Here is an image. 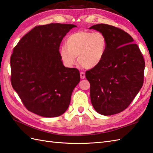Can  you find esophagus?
Listing matches in <instances>:
<instances>
[{"mask_svg":"<svg viewBox=\"0 0 153 153\" xmlns=\"http://www.w3.org/2000/svg\"><path fill=\"white\" fill-rule=\"evenodd\" d=\"M80 77L81 79H85V74L84 72H80Z\"/></svg>","mask_w":153,"mask_h":153,"instance_id":"1","label":"esophagus"}]
</instances>
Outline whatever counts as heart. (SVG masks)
I'll return each instance as SVG.
<instances>
[{"label": "heart", "mask_w": 153, "mask_h": 153, "mask_svg": "<svg viewBox=\"0 0 153 153\" xmlns=\"http://www.w3.org/2000/svg\"><path fill=\"white\" fill-rule=\"evenodd\" d=\"M107 41L100 32L80 30L68 37L66 46L60 48L59 53L64 64L71 67L76 64V56L80 65L87 69L97 67L105 56Z\"/></svg>", "instance_id": "obj_1"}]
</instances>
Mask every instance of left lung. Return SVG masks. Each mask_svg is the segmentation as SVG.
Here are the masks:
<instances>
[{
	"label": "left lung",
	"instance_id": "obj_1",
	"mask_svg": "<svg viewBox=\"0 0 153 153\" xmlns=\"http://www.w3.org/2000/svg\"><path fill=\"white\" fill-rule=\"evenodd\" d=\"M105 35L107 48L99 66L87 71L93 108L104 116L116 114L128 107L143 84L145 61L130 35L107 24L89 27Z\"/></svg>",
	"mask_w": 153,
	"mask_h": 153
}]
</instances>
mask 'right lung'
<instances>
[{
    "mask_svg": "<svg viewBox=\"0 0 153 153\" xmlns=\"http://www.w3.org/2000/svg\"><path fill=\"white\" fill-rule=\"evenodd\" d=\"M74 24H50L25 35L10 58L13 89L28 110L53 118L66 111L80 81L79 70L65 67L59 53L63 38Z\"/></svg>",
    "mask_w": 153,
    "mask_h": 153,
    "instance_id": "right-lung-1",
    "label": "right lung"
}]
</instances>
